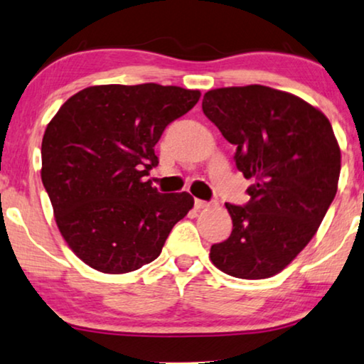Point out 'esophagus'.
<instances>
[{"mask_svg":"<svg viewBox=\"0 0 364 364\" xmlns=\"http://www.w3.org/2000/svg\"><path fill=\"white\" fill-rule=\"evenodd\" d=\"M193 205H196L197 210H200V208H205L210 205V202H205V200H198V198H196V202H193Z\"/></svg>","mask_w":364,"mask_h":364,"instance_id":"esophagus-1","label":"esophagus"}]
</instances>
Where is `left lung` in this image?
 <instances>
[{
    "label": "left lung",
    "instance_id": "obj_1",
    "mask_svg": "<svg viewBox=\"0 0 364 364\" xmlns=\"http://www.w3.org/2000/svg\"><path fill=\"white\" fill-rule=\"evenodd\" d=\"M202 111L252 178L245 205L225 203L233 228L212 245L210 260L245 280L277 275L308 245L336 196L341 152L331 124L303 99L260 84L212 89Z\"/></svg>",
    "mask_w": 364,
    "mask_h": 364
}]
</instances>
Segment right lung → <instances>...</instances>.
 <instances>
[{"label":"right lung","instance_id":"1","mask_svg":"<svg viewBox=\"0 0 364 364\" xmlns=\"http://www.w3.org/2000/svg\"><path fill=\"white\" fill-rule=\"evenodd\" d=\"M200 91L146 82L86 87L63 104L41 144V178L59 232L86 265L127 273L161 255L172 227L193 207L187 192L144 181L164 129Z\"/></svg>","mask_w":364,"mask_h":364}]
</instances>
